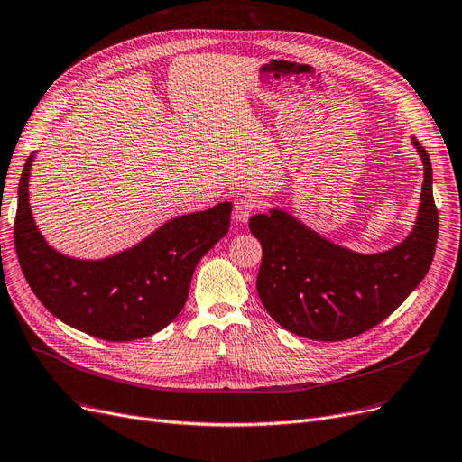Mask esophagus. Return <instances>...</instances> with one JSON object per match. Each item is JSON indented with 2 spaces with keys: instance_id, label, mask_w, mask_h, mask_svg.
Listing matches in <instances>:
<instances>
[{
  "instance_id": "1",
  "label": "esophagus",
  "mask_w": 462,
  "mask_h": 462,
  "mask_svg": "<svg viewBox=\"0 0 462 462\" xmlns=\"http://www.w3.org/2000/svg\"><path fill=\"white\" fill-rule=\"evenodd\" d=\"M256 204L251 199H239L234 204V221L239 225H245L249 221V217L253 215Z\"/></svg>"
}]
</instances>
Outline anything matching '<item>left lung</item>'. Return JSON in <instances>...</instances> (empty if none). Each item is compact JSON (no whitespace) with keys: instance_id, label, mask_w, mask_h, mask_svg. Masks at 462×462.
<instances>
[{"instance_id":"8db88e82","label":"left lung","mask_w":462,"mask_h":462,"mask_svg":"<svg viewBox=\"0 0 462 462\" xmlns=\"http://www.w3.org/2000/svg\"><path fill=\"white\" fill-rule=\"evenodd\" d=\"M423 162L420 209L411 232L382 253H356L333 244L286 209L256 213L249 228L262 245L256 290L270 317L312 341H345L380 324L427 275L439 239L432 199V166Z\"/></svg>"}]
</instances>
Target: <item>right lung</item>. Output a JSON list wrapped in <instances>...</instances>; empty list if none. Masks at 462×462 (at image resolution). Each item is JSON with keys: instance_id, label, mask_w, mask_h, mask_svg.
I'll return each instance as SVG.
<instances>
[{"instance_id": "add662e5", "label": "right lung", "mask_w": 462, "mask_h": 462, "mask_svg": "<svg viewBox=\"0 0 462 462\" xmlns=\"http://www.w3.org/2000/svg\"><path fill=\"white\" fill-rule=\"evenodd\" d=\"M35 153L18 185L14 247L39 301L63 324L103 341L124 343L164 329L181 312L194 268L226 236L232 204L170 218L136 245L99 260L56 251L30 206Z\"/></svg>"}]
</instances>
